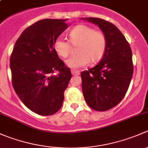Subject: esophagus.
<instances>
[{"label": "esophagus", "instance_id": "1", "mask_svg": "<svg viewBox=\"0 0 148 148\" xmlns=\"http://www.w3.org/2000/svg\"><path fill=\"white\" fill-rule=\"evenodd\" d=\"M71 74H72V75L74 76H77V75H79L80 73H79V71H78V70H71Z\"/></svg>", "mask_w": 148, "mask_h": 148}]
</instances>
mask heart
<instances>
[{"instance_id": "1", "label": "heart", "mask_w": 148, "mask_h": 148, "mask_svg": "<svg viewBox=\"0 0 148 148\" xmlns=\"http://www.w3.org/2000/svg\"><path fill=\"white\" fill-rule=\"evenodd\" d=\"M69 42L76 46L77 54L66 61L67 66L79 69L84 66L91 61L92 63L99 62L105 53L107 38L102 31H95L93 28L86 25H78L69 33ZM62 37H58L53 43V49L56 54L65 59L69 55L71 45Z\"/></svg>"}]
</instances>
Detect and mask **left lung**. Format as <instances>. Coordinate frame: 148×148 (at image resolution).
Segmentation results:
<instances>
[{"instance_id": "1", "label": "left lung", "mask_w": 148, "mask_h": 148, "mask_svg": "<svg viewBox=\"0 0 148 148\" xmlns=\"http://www.w3.org/2000/svg\"><path fill=\"white\" fill-rule=\"evenodd\" d=\"M83 19L99 26L107 38L102 60L81 73L84 97L93 110L107 111L118 104L127 92L133 74L132 50L114 24L98 18Z\"/></svg>"}]
</instances>
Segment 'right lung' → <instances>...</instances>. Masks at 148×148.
Here are the masks:
<instances>
[{
    "instance_id": "right-lung-1",
    "label": "right lung",
    "mask_w": 148,
    "mask_h": 148,
    "mask_svg": "<svg viewBox=\"0 0 148 148\" xmlns=\"http://www.w3.org/2000/svg\"><path fill=\"white\" fill-rule=\"evenodd\" d=\"M66 21L43 19L28 26L10 56L15 92L25 106L40 115H51L60 110L71 78L70 69L53 49L55 40L68 28Z\"/></svg>"
}]
</instances>
